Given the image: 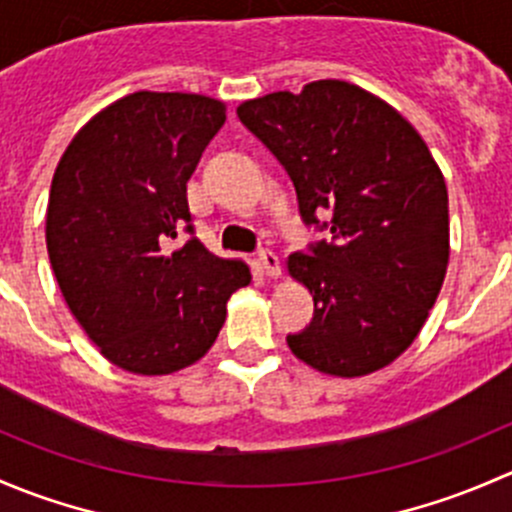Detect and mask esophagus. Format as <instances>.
Wrapping results in <instances>:
<instances>
[{
    "label": "esophagus",
    "instance_id": "34e87169",
    "mask_svg": "<svg viewBox=\"0 0 512 512\" xmlns=\"http://www.w3.org/2000/svg\"><path fill=\"white\" fill-rule=\"evenodd\" d=\"M257 265H260L262 275L267 277H280L282 275V265H280V257L270 250H262L260 257H257Z\"/></svg>",
    "mask_w": 512,
    "mask_h": 512
}]
</instances>
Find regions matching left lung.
<instances>
[{"mask_svg": "<svg viewBox=\"0 0 512 512\" xmlns=\"http://www.w3.org/2000/svg\"><path fill=\"white\" fill-rule=\"evenodd\" d=\"M237 116L285 165L304 223L332 215V240L287 257L314 299L289 349L339 379L384 369L426 324L451 257L446 180L426 141L384 98L339 79L250 98Z\"/></svg>", "mask_w": 512, "mask_h": 512, "instance_id": "8db88e82", "label": "left lung"}]
</instances>
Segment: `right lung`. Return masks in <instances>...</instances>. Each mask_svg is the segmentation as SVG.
Segmentation results:
<instances>
[{
	"mask_svg": "<svg viewBox=\"0 0 512 512\" xmlns=\"http://www.w3.org/2000/svg\"><path fill=\"white\" fill-rule=\"evenodd\" d=\"M225 103L136 91L108 103L66 146L46 208V250L71 314L113 366L165 376L218 339L227 299L250 285L240 260L190 237L188 180Z\"/></svg>",
	"mask_w": 512,
	"mask_h": 512,
	"instance_id": "1",
	"label": "right lung"
}]
</instances>
